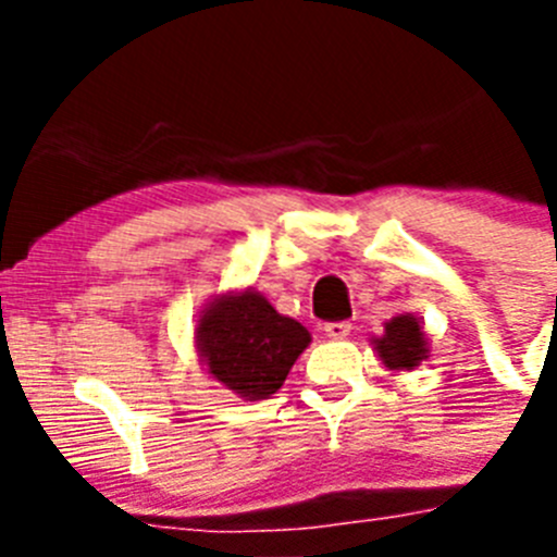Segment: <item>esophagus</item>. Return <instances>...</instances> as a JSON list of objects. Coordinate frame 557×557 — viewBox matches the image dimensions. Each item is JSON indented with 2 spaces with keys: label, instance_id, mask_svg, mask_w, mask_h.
<instances>
[{
  "label": "esophagus",
  "instance_id": "34e87169",
  "mask_svg": "<svg viewBox=\"0 0 557 557\" xmlns=\"http://www.w3.org/2000/svg\"><path fill=\"white\" fill-rule=\"evenodd\" d=\"M323 334H326L329 339H346L348 334H351V323H348V321L326 323V326H323Z\"/></svg>",
  "mask_w": 557,
  "mask_h": 557
}]
</instances>
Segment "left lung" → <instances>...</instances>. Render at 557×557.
<instances>
[{
    "label": "left lung",
    "instance_id": "8db88e82",
    "mask_svg": "<svg viewBox=\"0 0 557 557\" xmlns=\"http://www.w3.org/2000/svg\"><path fill=\"white\" fill-rule=\"evenodd\" d=\"M387 371H412L430 357V343L416 314H396L385 323V334L373 339Z\"/></svg>",
    "mask_w": 557,
    "mask_h": 557
}]
</instances>
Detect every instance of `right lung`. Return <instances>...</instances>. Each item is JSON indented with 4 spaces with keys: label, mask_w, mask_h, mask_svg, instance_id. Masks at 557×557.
Listing matches in <instances>:
<instances>
[{
    "label": "right lung",
    "mask_w": 557,
    "mask_h": 557,
    "mask_svg": "<svg viewBox=\"0 0 557 557\" xmlns=\"http://www.w3.org/2000/svg\"><path fill=\"white\" fill-rule=\"evenodd\" d=\"M309 343L307 329L275 312L253 287L218 295L195 329L206 371L245 401L273 396Z\"/></svg>",
    "instance_id": "1"
}]
</instances>
